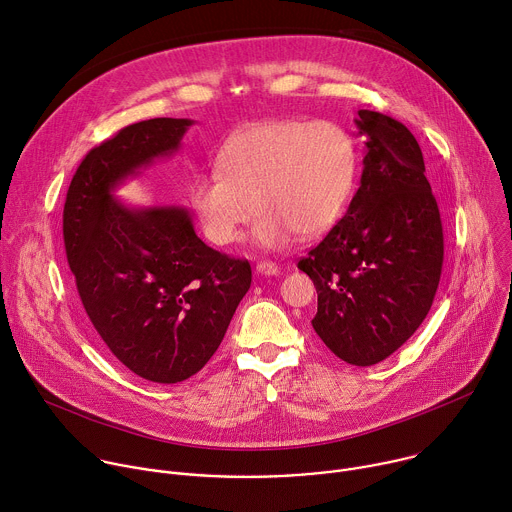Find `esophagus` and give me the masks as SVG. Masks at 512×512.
I'll return each mask as SVG.
<instances>
[{"label": "esophagus", "instance_id": "34e87169", "mask_svg": "<svg viewBox=\"0 0 512 512\" xmlns=\"http://www.w3.org/2000/svg\"><path fill=\"white\" fill-rule=\"evenodd\" d=\"M257 273L261 275H279V265L273 261H259L257 263Z\"/></svg>", "mask_w": 512, "mask_h": 512}]
</instances>
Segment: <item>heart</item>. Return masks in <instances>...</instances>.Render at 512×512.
<instances>
[{
	"mask_svg": "<svg viewBox=\"0 0 512 512\" xmlns=\"http://www.w3.org/2000/svg\"><path fill=\"white\" fill-rule=\"evenodd\" d=\"M354 180L356 145L340 123L285 117L229 135L214 154V172L196 174L188 198L212 245L237 243L257 210L253 241L283 249L296 235L330 231Z\"/></svg>",
	"mask_w": 512,
	"mask_h": 512,
	"instance_id": "obj_1",
	"label": "heart"
}]
</instances>
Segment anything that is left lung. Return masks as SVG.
Listing matches in <instances>:
<instances>
[{
	"instance_id": "8db88e82",
	"label": "left lung",
	"mask_w": 512,
	"mask_h": 512,
	"mask_svg": "<svg viewBox=\"0 0 512 512\" xmlns=\"http://www.w3.org/2000/svg\"><path fill=\"white\" fill-rule=\"evenodd\" d=\"M354 123L367 148L360 186L298 267L318 291L316 334L344 362L371 367L425 320L442 275L444 231L413 133L367 109Z\"/></svg>"
}]
</instances>
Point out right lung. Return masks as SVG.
<instances>
[{"mask_svg": "<svg viewBox=\"0 0 512 512\" xmlns=\"http://www.w3.org/2000/svg\"><path fill=\"white\" fill-rule=\"evenodd\" d=\"M192 119L158 117L93 148L66 192L62 235L85 312L103 344L152 383L196 375L251 287V265L210 249L182 206H127L125 178L180 150Z\"/></svg>", "mask_w": 512, "mask_h": 512, "instance_id": "obj_1", "label": "right lung"}]
</instances>
